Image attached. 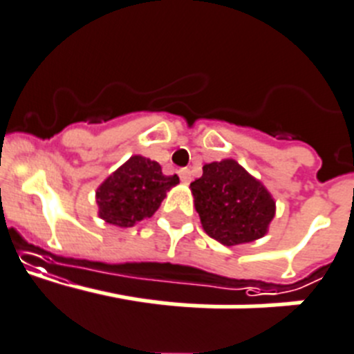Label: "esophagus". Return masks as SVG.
I'll return each instance as SVG.
<instances>
[{"label":"esophagus","instance_id":"esophagus-1","mask_svg":"<svg viewBox=\"0 0 354 354\" xmlns=\"http://www.w3.org/2000/svg\"><path fill=\"white\" fill-rule=\"evenodd\" d=\"M179 177L184 184H189L191 183V170L189 168H180L179 170Z\"/></svg>","mask_w":354,"mask_h":354}]
</instances>
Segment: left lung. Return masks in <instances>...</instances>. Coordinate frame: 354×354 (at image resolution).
Returning a JSON list of instances; mask_svg holds the SVG:
<instances>
[{
  "instance_id": "1",
  "label": "left lung",
  "mask_w": 354,
  "mask_h": 354,
  "mask_svg": "<svg viewBox=\"0 0 354 354\" xmlns=\"http://www.w3.org/2000/svg\"><path fill=\"white\" fill-rule=\"evenodd\" d=\"M189 187L205 233L218 243L233 247L268 234L276 214L274 198L236 160L207 163Z\"/></svg>"
}]
</instances>
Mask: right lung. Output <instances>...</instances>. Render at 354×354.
<instances>
[{
  "label": "right lung",
  "mask_w": 354,
  "mask_h": 354,
  "mask_svg": "<svg viewBox=\"0 0 354 354\" xmlns=\"http://www.w3.org/2000/svg\"><path fill=\"white\" fill-rule=\"evenodd\" d=\"M177 184V175H163L160 163L133 154L97 187L99 217L118 227H132L153 217L168 191Z\"/></svg>",
  "instance_id": "add662e5"
}]
</instances>
